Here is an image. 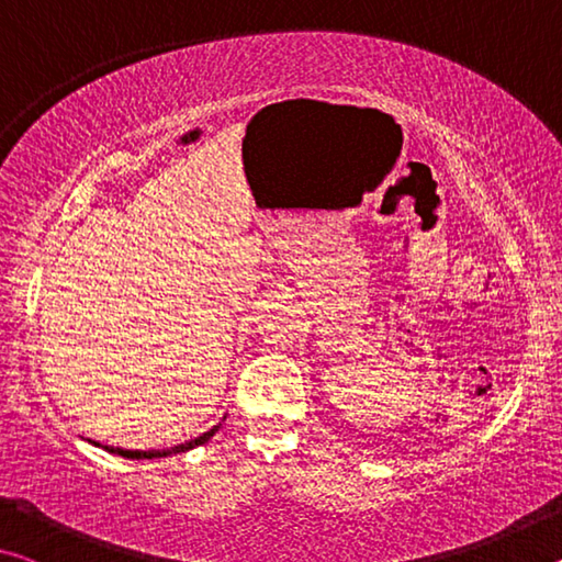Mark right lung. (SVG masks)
<instances>
[{"mask_svg": "<svg viewBox=\"0 0 562 562\" xmlns=\"http://www.w3.org/2000/svg\"><path fill=\"white\" fill-rule=\"evenodd\" d=\"M225 422V418H223ZM221 429V424H215L211 431H205V434H201L198 436V439H190V441H186V443H178V446H170V449H150V451H140V449H113V446H103V443H99V441H91L93 446H101L103 451H109V453H116V456H123V459H136V461H140V459H166V456H173V453H186V451H193L195 446H203V443H207L215 436V431Z\"/></svg>", "mask_w": 562, "mask_h": 562, "instance_id": "obj_1", "label": "right lung"}]
</instances>
